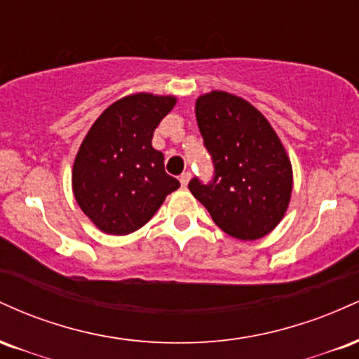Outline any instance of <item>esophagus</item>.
<instances>
[{
	"label": "esophagus",
	"instance_id": "34e87169",
	"mask_svg": "<svg viewBox=\"0 0 359 359\" xmlns=\"http://www.w3.org/2000/svg\"><path fill=\"white\" fill-rule=\"evenodd\" d=\"M189 180H191V172H184L182 175H180V184H182V187H187Z\"/></svg>",
	"mask_w": 359,
	"mask_h": 359
}]
</instances>
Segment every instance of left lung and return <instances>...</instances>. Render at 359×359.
<instances>
[{
    "label": "left lung",
    "instance_id": "8db88e82",
    "mask_svg": "<svg viewBox=\"0 0 359 359\" xmlns=\"http://www.w3.org/2000/svg\"><path fill=\"white\" fill-rule=\"evenodd\" d=\"M196 118L212 156L214 179L189 191L229 236L253 241L273 231L290 204L294 175L285 147L251 102L226 90L196 101Z\"/></svg>",
    "mask_w": 359,
    "mask_h": 359
}]
</instances>
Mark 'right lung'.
<instances>
[{"label":"right lung","instance_id":"1","mask_svg":"<svg viewBox=\"0 0 359 359\" xmlns=\"http://www.w3.org/2000/svg\"><path fill=\"white\" fill-rule=\"evenodd\" d=\"M175 102V96L130 94L102 111L82 140L72 191L82 212L102 233L137 231L180 187L165 172L162 151L151 147L155 128Z\"/></svg>","mask_w":359,"mask_h":359}]
</instances>
